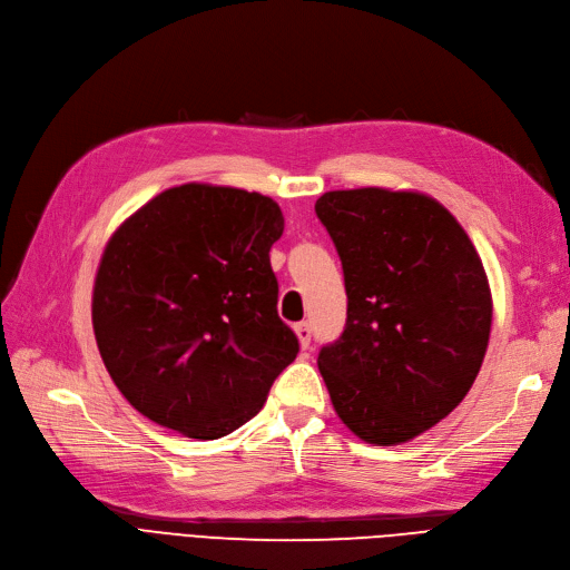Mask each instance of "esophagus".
Masks as SVG:
<instances>
[{
  "mask_svg": "<svg viewBox=\"0 0 570 570\" xmlns=\"http://www.w3.org/2000/svg\"><path fill=\"white\" fill-rule=\"evenodd\" d=\"M293 332H296V336H298V341H301V345H303V347H309V341H312V328H309V324H307V322H301V324L293 326Z\"/></svg>",
  "mask_w": 570,
  "mask_h": 570,
  "instance_id": "obj_1",
  "label": "esophagus"
}]
</instances>
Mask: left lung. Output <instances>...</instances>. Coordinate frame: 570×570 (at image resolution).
Masks as SVG:
<instances>
[{"label":"left lung","mask_w":570,"mask_h":570,"mask_svg":"<svg viewBox=\"0 0 570 570\" xmlns=\"http://www.w3.org/2000/svg\"><path fill=\"white\" fill-rule=\"evenodd\" d=\"M315 213L347 296L341 336L317 355L328 395L366 443H405L445 419L479 376L492 322L483 263L429 196L326 191Z\"/></svg>","instance_id":"obj_1"}]
</instances>
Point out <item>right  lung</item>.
I'll use <instances>...</instances> for the list:
<instances>
[{
    "label": "right lung",
    "mask_w": 570,
    "mask_h": 570,
    "mask_svg": "<svg viewBox=\"0 0 570 570\" xmlns=\"http://www.w3.org/2000/svg\"><path fill=\"white\" fill-rule=\"evenodd\" d=\"M272 198L185 185L158 194L108 242L91 322L108 374L156 424L223 438L261 412L301 343L277 312Z\"/></svg>",
    "instance_id": "right-lung-1"
}]
</instances>
